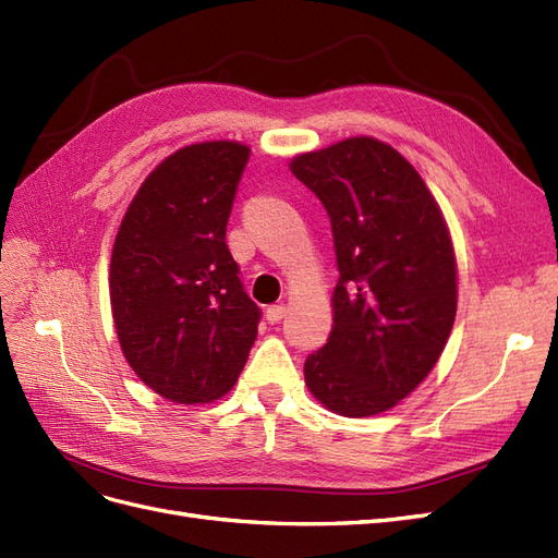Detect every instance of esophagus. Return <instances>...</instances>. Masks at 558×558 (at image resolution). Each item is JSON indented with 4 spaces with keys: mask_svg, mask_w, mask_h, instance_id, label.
<instances>
[{
    "mask_svg": "<svg viewBox=\"0 0 558 558\" xmlns=\"http://www.w3.org/2000/svg\"><path fill=\"white\" fill-rule=\"evenodd\" d=\"M284 313H287V308L282 303H278V305H268L266 308V319L271 322V325H278V322L284 317Z\"/></svg>",
    "mask_w": 558,
    "mask_h": 558,
    "instance_id": "1",
    "label": "esophagus"
}]
</instances>
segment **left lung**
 I'll return each instance as SVG.
<instances>
[{"label": "left lung", "mask_w": 558, "mask_h": 558, "mask_svg": "<svg viewBox=\"0 0 558 558\" xmlns=\"http://www.w3.org/2000/svg\"><path fill=\"white\" fill-rule=\"evenodd\" d=\"M290 169L329 213L340 274L333 327L305 359V385L336 415H380L417 389L452 331L449 229L415 167L373 136L296 155Z\"/></svg>", "instance_id": "8db88e82"}]
</instances>
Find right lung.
<instances>
[{
    "label": "right lung",
    "instance_id": "add662e5",
    "mask_svg": "<svg viewBox=\"0 0 558 558\" xmlns=\"http://www.w3.org/2000/svg\"><path fill=\"white\" fill-rule=\"evenodd\" d=\"M247 159L239 141L175 150L143 181L113 243L109 292L122 354L173 403L225 397L257 340L262 313L225 241Z\"/></svg>",
    "mask_w": 558,
    "mask_h": 558
}]
</instances>
